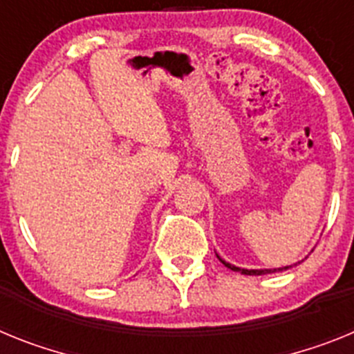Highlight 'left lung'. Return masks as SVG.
Segmentation results:
<instances>
[{"label":"left lung","mask_w":354,"mask_h":354,"mask_svg":"<svg viewBox=\"0 0 354 354\" xmlns=\"http://www.w3.org/2000/svg\"><path fill=\"white\" fill-rule=\"evenodd\" d=\"M221 262L224 263V266L228 267V269H232V270H236V272H242V274H257V276H260V274H269V272H276V270H283V269H266V270H254V269H251V270H248V269H239V267H235V266H232V263H226L224 262V260H221ZM285 269H288V267H285Z\"/></svg>","instance_id":"8db88e82"}]
</instances>
